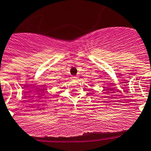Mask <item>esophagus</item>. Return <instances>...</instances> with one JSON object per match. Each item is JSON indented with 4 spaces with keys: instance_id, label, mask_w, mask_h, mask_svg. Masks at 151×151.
<instances>
[{
    "instance_id": "34e87169",
    "label": "esophagus",
    "mask_w": 151,
    "mask_h": 151,
    "mask_svg": "<svg viewBox=\"0 0 151 151\" xmlns=\"http://www.w3.org/2000/svg\"><path fill=\"white\" fill-rule=\"evenodd\" d=\"M72 78H73V79H77V77H76V76H74V77H72Z\"/></svg>"
}]
</instances>
